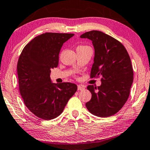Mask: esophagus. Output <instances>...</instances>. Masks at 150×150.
<instances>
[{
	"mask_svg": "<svg viewBox=\"0 0 150 150\" xmlns=\"http://www.w3.org/2000/svg\"><path fill=\"white\" fill-rule=\"evenodd\" d=\"M84 89H85V87L83 86V85H78V86H77V89L79 90V91L83 90Z\"/></svg>",
	"mask_w": 150,
	"mask_h": 150,
	"instance_id": "obj_1",
	"label": "esophagus"
}]
</instances>
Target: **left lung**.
<instances>
[{"label": "left lung", "mask_w": 150, "mask_h": 150, "mask_svg": "<svg viewBox=\"0 0 150 150\" xmlns=\"http://www.w3.org/2000/svg\"><path fill=\"white\" fill-rule=\"evenodd\" d=\"M92 41L95 50L91 77L101 76V85H89L91 99L85 105L95 115L107 117L115 114L129 96L134 72L127 50L117 40L99 30L80 36Z\"/></svg>", "instance_id": "8db88e82"}]
</instances>
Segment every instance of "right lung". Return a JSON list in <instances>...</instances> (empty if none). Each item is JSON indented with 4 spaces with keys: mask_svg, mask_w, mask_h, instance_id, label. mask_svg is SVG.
<instances>
[{
    "mask_svg": "<svg viewBox=\"0 0 150 150\" xmlns=\"http://www.w3.org/2000/svg\"><path fill=\"white\" fill-rule=\"evenodd\" d=\"M74 34L45 33L35 37L23 49L17 63L20 93L27 108L38 117L50 120L63 112L77 91L71 83H53L51 69L57 67L64 42Z\"/></svg>",
    "mask_w": 150,
    "mask_h": 150,
    "instance_id": "add662e5",
    "label": "right lung"
}]
</instances>
